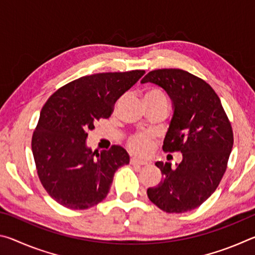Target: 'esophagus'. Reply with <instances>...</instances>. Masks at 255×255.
I'll list each match as a JSON object with an SVG mask.
<instances>
[{
    "mask_svg": "<svg viewBox=\"0 0 255 255\" xmlns=\"http://www.w3.org/2000/svg\"><path fill=\"white\" fill-rule=\"evenodd\" d=\"M130 164H131V165H141V166H143V165H147L148 163L146 161H143V159H138V158L133 157V158L130 159Z\"/></svg>",
    "mask_w": 255,
    "mask_h": 255,
    "instance_id": "esophagus-1",
    "label": "esophagus"
}]
</instances>
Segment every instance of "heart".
Instances as JSON below:
<instances>
[{"instance_id":"b5f03b06","label":"heart","mask_w":255,"mask_h":255,"mask_svg":"<svg viewBox=\"0 0 255 255\" xmlns=\"http://www.w3.org/2000/svg\"><path fill=\"white\" fill-rule=\"evenodd\" d=\"M145 101H167L165 94L158 89H149L145 92ZM128 147L136 154H147L152 148V140L145 133H136L128 140Z\"/></svg>"}]
</instances>
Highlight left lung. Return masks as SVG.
<instances>
[{
  "instance_id": "left-lung-1",
  "label": "left lung",
  "mask_w": 255,
  "mask_h": 255,
  "mask_svg": "<svg viewBox=\"0 0 255 255\" xmlns=\"http://www.w3.org/2000/svg\"><path fill=\"white\" fill-rule=\"evenodd\" d=\"M162 88L172 101L169 130L163 150L181 152L182 161L156 162L162 180L147 189L153 204L166 213L196 209L215 192L226 171L233 148V130L221 99L213 88L190 73L163 68L147 73L140 83Z\"/></svg>"
}]
</instances>
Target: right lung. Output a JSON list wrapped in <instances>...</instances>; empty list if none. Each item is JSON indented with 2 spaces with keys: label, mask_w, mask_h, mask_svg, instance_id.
<instances>
[{
  "label": "right lung",
  "mask_w": 255,
  "mask_h": 255,
  "mask_svg": "<svg viewBox=\"0 0 255 255\" xmlns=\"http://www.w3.org/2000/svg\"><path fill=\"white\" fill-rule=\"evenodd\" d=\"M144 74L136 70L80 77L57 90L42 107L31 148L40 182L59 205L70 209L98 205L109 193L116 171L129 163L122 146L93 152L86 138Z\"/></svg>",
  "instance_id": "obj_1"
}]
</instances>
